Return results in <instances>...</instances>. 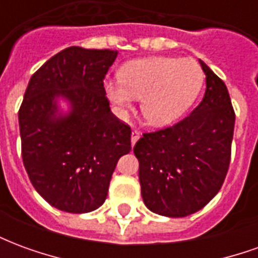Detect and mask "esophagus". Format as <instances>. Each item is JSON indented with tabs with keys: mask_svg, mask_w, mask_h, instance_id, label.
<instances>
[{
	"mask_svg": "<svg viewBox=\"0 0 258 258\" xmlns=\"http://www.w3.org/2000/svg\"><path fill=\"white\" fill-rule=\"evenodd\" d=\"M140 137H141L140 131H137V130H134V131L131 133V144H133V145H135V142L140 140Z\"/></svg>",
	"mask_w": 258,
	"mask_h": 258,
	"instance_id": "esophagus-1",
	"label": "esophagus"
}]
</instances>
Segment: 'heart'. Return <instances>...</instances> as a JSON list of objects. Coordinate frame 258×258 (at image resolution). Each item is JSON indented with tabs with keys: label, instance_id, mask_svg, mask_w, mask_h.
Segmentation results:
<instances>
[{
	"label": "heart",
	"instance_id": "1",
	"mask_svg": "<svg viewBox=\"0 0 258 258\" xmlns=\"http://www.w3.org/2000/svg\"><path fill=\"white\" fill-rule=\"evenodd\" d=\"M121 79H106L103 90L117 114L124 117L141 98V112L149 124L177 121L199 95L205 74L194 59L152 56L124 64Z\"/></svg>",
	"mask_w": 258,
	"mask_h": 258
}]
</instances>
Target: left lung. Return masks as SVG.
Returning a JSON list of instances; mask_svg holds the SVG:
<instances>
[{"label":"left lung","instance_id":"obj_1","mask_svg":"<svg viewBox=\"0 0 258 258\" xmlns=\"http://www.w3.org/2000/svg\"><path fill=\"white\" fill-rule=\"evenodd\" d=\"M203 99L189 116L167 128L145 133L135 144L145 206L166 217L203 209L227 177L235 112L227 85L203 60Z\"/></svg>","mask_w":258,"mask_h":258}]
</instances>
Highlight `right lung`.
<instances>
[{
    "mask_svg": "<svg viewBox=\"0 0 258 258\" xmlns=\"http://www.w3.org/2000/svg\"><path fill=\"white\" fill-rule=\"evenodd\" d=\"M117 51L70 47L31 76L19 109L23 164L31 184L58 210L103 205L131 128L109 107L103 79ZM58 99L69 103L60 110Z\"/></svg>",
    "mask_w": 258,
    "mask_h": 258,
    "instance_id": "right-lung-1",
    "label": "right lung"
}]
</instances>
